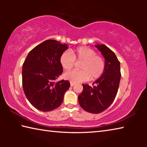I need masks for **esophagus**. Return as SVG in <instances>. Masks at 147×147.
I'll list each match as a JSON object with an SVG mask.
<instances>
[{
	"label": "esophagus",
	"instance_id": "34e87169",
	"mask_svg": "<svg viewBox=\"0 0 147 147\" xmlns=\"http://www.w3.org/2000/svg\"><path fill=\"white\" fill-rule=\"evenodd\" d=\"M74 85V83H73V82H71V87H73Z\"/></svg>",
	"mask_w": 147,
	"mask_h": 147
}]
</instances>
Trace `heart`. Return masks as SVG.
I'll return each mask as SVG.
<instances>
[{
	"label": "heart",
	"mask_w": 147,
	"mask_h": 147,
	"mask_svg": "<svg viewBox=\"0 0 147 147\" xmlns=\"http://www.w3.org/2000/svg\"><path fill=\"white\" fill-rule=\"evenodd\" d=\"M82 61L79 68L64 74V78L73 83L86 82L90 78L95 80L102 75L105 70V60L100 55L96 54L93 49L87 47H80L64 53L59 58V62L64 70L69 71L73 67L74 61Z\"/></svg>",
	"instance_id": "1"
}]
</instances>
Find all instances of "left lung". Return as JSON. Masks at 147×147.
<instances>
[{"label": "left lung", "mask_w": 147, "mask_h": 147, "mask_svg": "<svg viewBox=\"0 0 147 147\" xmlns=\"http://www.w3.org/2000/svg\"><path fill=\"white\" fill-rule=\"evenodd\" d=\"M105 58V70L93 86L82 84L83 91L78 95L81 108L88 112L98 114L113 103L117 93L121 80L120 61L115 53L104 45H95Z\"/></svg>", "instance_id": "left-lung-1"}]
</instances>
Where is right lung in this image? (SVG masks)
Masks as SVG:
<instances>
[{"label":"right lung","instance_id":"obj_1","mask_svg":"<svg viewBox=\"0 0 147 147\" xmlns=\"http://www.w3.org/2000/svg\"><path fill=\"white\" fill-rule=\"evenodd\" d=\"M68 47L48 39L28 53L23 65L22 82L24 94L34 108L42 111H53L61 105L70 82L56 80L62 74L59 58Z\"/></svg>","mask_w":147,"mask_h":147}]
</instances>
